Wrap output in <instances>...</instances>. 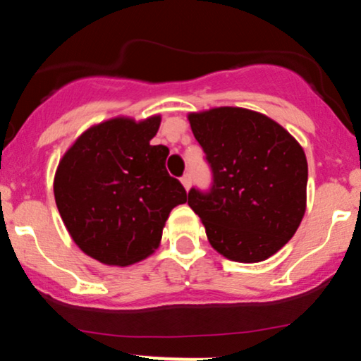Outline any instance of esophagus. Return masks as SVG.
<instances>
[{
	"mask_svg": "<svg viewBox=\"0 0 361 361\" xmlns=\"http://www.w3.org/2000/svg\"><path fill=\"white\" fill-rule=\"evenodd\" d=\"M181 183H183L185 190H188L190 186H192V175H190V173H185V175L181 176Z\"/></svg>",
	"mask_w": 361,
	"mask_h": 361,
	"instance_id": "34e87169",
	"label": "esophagus"
}]
</instances>
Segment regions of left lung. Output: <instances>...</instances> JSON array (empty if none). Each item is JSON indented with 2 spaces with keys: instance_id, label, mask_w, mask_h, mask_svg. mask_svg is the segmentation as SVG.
<instances>
[{
  "instance_id": "obj_1",
  "label": "left lung",
  "mask_w": 361,
  "mask_h": 361,
  "mask_svg": "<svg viewBox=\"0 0 361 361\" xmlns=\"http://www.w3.org/2000/svg\"><path fill=\"white\" fill-rule=\"evenodd\" d=\"M188 120L212 169L209 192H188L209 243L239 263L270 258L292 239L305 214L304 149L258 111L221 106L190 114Z\"/></svg>"
}]
</instances>
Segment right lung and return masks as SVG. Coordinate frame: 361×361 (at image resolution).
I'll list each match as a JSON object with an SVG mask.
<instances>
[{"label": "right lung", "instance_id": "add662e5", "mask_svg": "<svg viewBox=\"0 0 361 361\" xmlns=\"http://www.w3.org/2000/svg\"><path fill=\"white\" fill-rule=\"evenodd\" d=\"M161 117H117L82 132L54 178L56 205L80 250L128 267L159 246L164 222L186 192L166 171V146H151Z\"/></svg>", "mask_w": 361, "mask_h": 361}]
</instances>
